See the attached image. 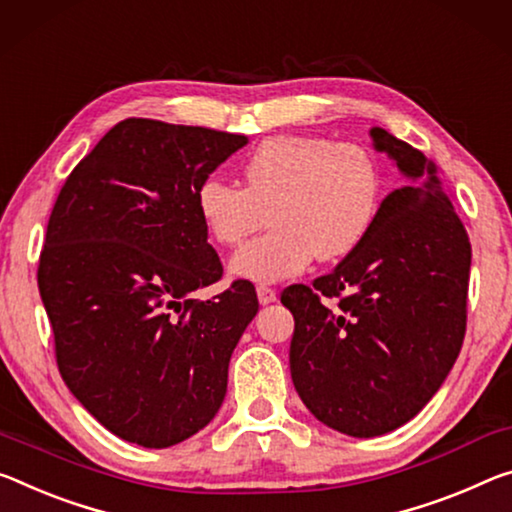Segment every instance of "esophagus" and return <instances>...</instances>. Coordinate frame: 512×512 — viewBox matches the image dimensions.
Segmentation results:
<instances>
[{
	"mask_svg": "<svg viewBox=\"0 0 512 512\" xmlns=\"http://www.w3.org/2000/svg\"><path fill=\"white\" fill-rule=\"evenodd\" d=\"M257 298H259V303H262V305H271V303H275V300H278V294H275V289H271V287L259 285L257 287Z\"/></svg>",
	"mask_w": 512,
	"mask_h": 512,
	"instance_id": "1",
	"label": "esophagus"
}]
</instances>
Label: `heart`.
Masks as SVG:
<instances>
[{
    "mask_svg": "<svg viewBox=\"0 0 512 512\" xmlns=\"http://www.w3.org/2000/svg\"><path fill=\"white\" fill-rule=\"evenodd\" d=\"M243 189L207 177L196 207L209 237L239 246L264 221L271 230L232 255L230 271L253 282H278L307 269L312 259L351 255L376 221L383 173L358 143L323 136H273L241 166Z\"/></svg>",
    "mask_w": 512,
    "mask_h": 512,
    "instance_id": "b5f03b06",
    "label": "heart"
}]
</instances>
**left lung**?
Segmentation results:
<instances>
[{
  "label": "left lung",
  "mask_w": 512,
  "mask_h": 512,
  "mask_svg": "<svg viewBox=\"0 0 512 512\" xmlns=\"http://www.w3.org/2000/svg\"><path fill=\"white\" fill-rule=\"evenodd\" d=\"M373 148L401 173L371 230L314 287L291 285V380L307 410L351 437H376L410 421L456 362L467 326L472 246L442 173L383 127ZM321 297H339L326 308Z\"/></svg>",
  "instance_id": "left-lung-1"
}]
</instances>
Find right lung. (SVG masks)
Instances as JSON below:
<instances>
[{"label": "right lung", "mask_w": 512, "mask_h": 512, "mask_svg": "<svg viewBox=\"0 0 512 512\" xmlns=\"http://www.w3.org/2000/svg\"><path fill=\"white\" fill-rule=\"evenodd\" d=\"M248 143L207 127L127 118L79 161L56 198L38 264L56 364L113 435L166 449L205 428L234 346L259 310L248 280H221L196 191Z\"/></svg>", "instance_id": "obj_1"}]
</instances>
